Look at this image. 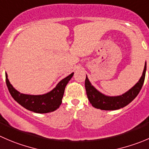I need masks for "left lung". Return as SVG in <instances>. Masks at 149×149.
Listing matches in <instances>:
<instances>
[{
    "label": "left lung",
    "mask_w": 149,
    "mask_h": 149,
    "mask_svg": "<svg viewBox=\"0 0 149 149\" xmlns=\"http://www.w3.org/2000/svg\"><path fill=\"white\" fill-rule=\"evenodd\" d=\"M146 71V63H145L143 72L136 84L130 89L127 92L119 96H108L101 93L89 81L87 76L85 79V89L89 102L93 107L105 111H113L124 108L130 103L137 97L141 91L145 80Z\"/></svg>",
    "instance_id": "1"
}]
</instances>
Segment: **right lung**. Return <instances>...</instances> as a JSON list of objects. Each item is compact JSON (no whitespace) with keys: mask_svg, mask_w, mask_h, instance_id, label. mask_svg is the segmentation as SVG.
<instances>
[{"mask_svg":"<svg viewBox=\"0 0 149 149\" xmlns=\"http://www.w3.org/2000/svg\"><path fill=\"white\" fill-rule=\"evenodd\" d=\"M73 74L74 73H72L63 79L52 90L44 95H33L20 93L11 84L6 73V82L12 97L22 106L35 113H46L54 111L61 105L65 86Z\"/></svg>","mask_w":149,"mask_h":149,"instance_id":"obj_1","label":"right lung"}]
</instances>
